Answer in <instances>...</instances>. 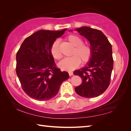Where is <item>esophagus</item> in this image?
Listing matches in <instances>:
<instances>
[{
  "label": "esophagus",
  "instance_id": "obj_1",
  "mask_svg": "<svg viewBox=\"0 0 131 131\" xmlns=\"http://www.w3.org/2000/svg\"><path fill=\"white\" fill-rule=\"evenodd\" d=\"M68 73H69V75H70V76H71V75H73V72L69 71Z\"/></svg>",
  "mask_w": 131,
  "mask_h": 131
}]
</instances>
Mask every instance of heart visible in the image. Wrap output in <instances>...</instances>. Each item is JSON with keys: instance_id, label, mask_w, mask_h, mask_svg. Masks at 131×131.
<instances>
[{"instance_id": "obj_1", "label": "heart", "mask_w": 131, "mask_h": 131, "mask_svg": "<svg viewBox=\"0 0 131 131\" xmlns=\"http://www.w3.org/2000/svg\"><path fill=\"white\" fill-rule=\"evenodd\" d=\"M65 39L73 47L70 53L71 57L65 58L58 63V67L61 70H73L78 67L80 62L85 64L90 61L92 56V48L90 44L83 43L81 38L74 34L67 36ZM50 52L55 60H59L62 58V54L59 49V43L57 40L52 43Z\"/></svg>"}]
</instances>
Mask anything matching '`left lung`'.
I'll use <instances>...</instances> for the list:
<instances>
[{"label": "left lung", "instance_id": "obj_1", "mask_svg": "<svg viewBox=\"0 0 131 131\" xmlns=\"http://www.w3.org/2000/svg\"><path fill=\"white\" fill-rule=\"evenodd\" d=\"M75 30L90 41L92 56L84 68L74 71L82 80V84L75 91L85 98L96 97L104 93L110 84L114 63L112 44L99 30L83 26Z\"/></svg>", "mask_w": 131, "mask_h": 131}]
</instances>
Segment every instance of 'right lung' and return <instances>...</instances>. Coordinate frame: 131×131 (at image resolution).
Segmentation results:
<instances>
[{"label":"right lung","instance_id":"obj_1","mask_svg":"<svg viewBox=\"0 0 131 131\" xmlns=\"http://www.w3.org/2000/svg\"><path fill=\"white\" fill-rule=\"evenodd\" d=\"M66 30L35 32L25 39L17 52L16 74L24 91L32 99H52L69 78L68 72L57 67L50 52L52 43Z\"/></svg>","mask_w":131,"mask_h":131}]
</instances>
